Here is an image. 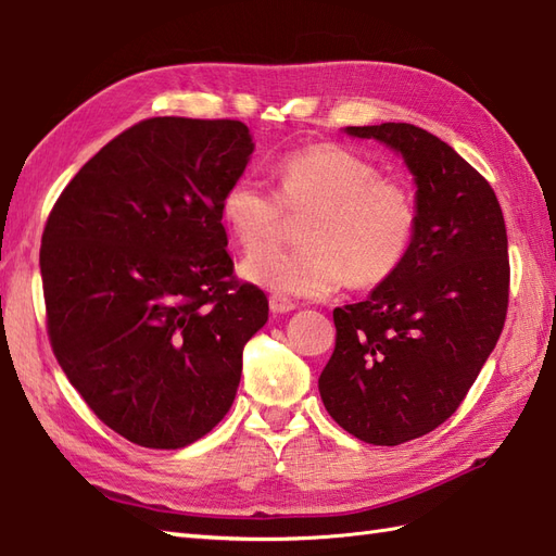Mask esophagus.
I'll use <instances>...</instances> for the list:
<instances>
[{
	"label": "esophagus",
	"mask_w": 556,
	"mask_h": 556,
	"mask_svg": "<svg viewBox=\"0 0 556 556\" xmlns=\"http://www.w3.org/2000/svg\"><path fill=\"white\" fill-rule=\"evenodd\" d=\"M268 304H270V312H274V314H288V312L298 309V304L286 300V298H280V294H274V298L268 300Z\"/></svg>",
	"instance_id": "1"
}]
</instances>
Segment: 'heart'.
<instances>
[{"label": "heart", "instance_id": "obj_1", "mask_svg": "<svg viewBox=\"0 0 556 556\" xmlns=\"http://www.w3.org/2000/svg\"><path fill=\"white\" fill-rule=\"evenodd\" d=\"M274 174L276 192L240 176L220 200L230 238L252 252L240 264L247 280L288 298L320 300L348 278L354 288H376L402 268L418 230L416 200L402 182L380 178L374 162L340 144L294 150ZM286 211L313 214L301 231L305 247L262 251Z\"/></svg>", "mask_w": 556, "mask_h": 556}]
</instances>
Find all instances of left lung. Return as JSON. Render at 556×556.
Returning a JSON list of instances; mask_svg holds the SVG:
<instances>
[{
	"label": "left lung",
	"mask_w": 556,
	"mask_h": 556,
	"mask_svg": "<svg viewBox=\"0 0 556 556\" xmlns=\"http://www.w3.org/2000/svg\"><path fill=\"white\" fill-rule=\"evenodd\" d=\"M397 152L416 182L418 230L402 268L332 312L318 378L328 414L368 445H402L456 412L495 350L509 304L507 228L495 190L412 123L350 126Z\"/></svg>",
	"instance_id": "left-lung-1"
}]
</instances>
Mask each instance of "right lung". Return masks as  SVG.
I'll return each mask as SVG.
<instances>
[{
	"label": "right lung",
	"mask_w": 556,
	"mask_h": 556,
	"mask_svg": "<svg viewBox=\"0 0 556 556\" xmlns=\"http://www.w3.org/2000/svg\"><path fill=\"white\" fill-rule=\"evenodd\" d=\"M254 152L240 121L159 116L85 164L47 218V330L71 386L152 450L206 435L240 386L266 294L232 276L220 200Z\"/></svg>",
	"instance_id": "right-lung-1"
}]
</instances>
